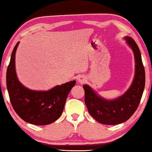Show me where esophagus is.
I'll list each match as a JSON object with an SVG mask.
<instances>
[{"instance_id":"obj_1","label":"esophagus","mask_w":152,"mask_h":152,"mask_svg":"<svg viewBox=\"0 0 152 152\" xmlns=\"http://www.w3.org/2000/svg\"><path fill=\"white\" fill-rule=\"evenodd\" d=\"M77 80H78V82H79V83H80V84L84 83V82H85V81L86 80V78H84V76H79Z\"/></svg>"}]
</instances>
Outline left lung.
I'll return each instance as SVG.
<instances>
[{"label": "left lung", "mask_w": 152, "mask_h": 152, "mask_svg": "<svg viewBox=\"0 0 152 152\" xmlns=\"http://www.w3.org/2000/svg\"><path fill=\"white\" fill-rule=\"evenodd\" d=\"M135 58V76L132 85L121 96L109 100L98 94L88 84H84V102L90 115L101 124L115 125L124 123L132 116L140 104L145 88V70L140 50L133 38L125 37Z\"/></svg>", "instance_id": "left-lung-1"}]
</instances>
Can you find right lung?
Listing matches in <instances>:
<instances>
[{"label": "right lung", "mask_w": 152, "mask_h": 152, "mask_svg": "<svg viewBox=\"0 0 152 152\" xmlns=\"http://www.w3.org/2000/svg\"><path fill=\"white\" fill-rule=\"evenodd\" d=\"M19 42L12 50L7 71V86L15 111L21 119L36 125L56 121L62 114L69 92L76 80L57 85L46 91H33L18 80L15 70V53Z\"/></svg>", "instance_id": "1"}]
</instances>
